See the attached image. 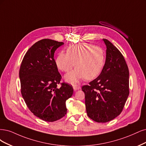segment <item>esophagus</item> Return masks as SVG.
I'll list each match as a JSON object with an SVG mask.
<instances>
[{
  "label": "esophagus",
  "mask_w": 146,
  "mask_h": 146,
  "mask_svg": "<svg viewBox=\"0 0 146 146\" xmlns=\"http://www.w3.org/2000/svg\"><path fill=\"white\" fill-rule=\"evenodd\" d=\"M73 89L74 91H76L78 90H79V89H81V87L78 86H73Z\"/></svg>",
  "instance_id": "34e87169"
}]
</instances>
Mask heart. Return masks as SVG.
Here are the masks:
<instances>
[{
	"label": "heart",
	"mask_w": 146,
	"mask_h": 146,
	"mask_svg": "<svg viewBox=\"0 0 146 146\" xmlns=\"http://www.w3.org/2000/svg\"><path fill=\"white\" fill-rule=\"evenodd\" d=\"M105 54L100 46L90 44L71 45L67 49V53L60 52L55 60L56 66L61 71L68 72L74 66L76 68L67 73L65 79L74 84L86 78L91 80L97 77L104 67Z\"/></svg>",
	"instance_id": "heart-1"
}]
</instances>
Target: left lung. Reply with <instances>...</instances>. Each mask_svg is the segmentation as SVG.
Segmentation results:
<instances>
[{
    "label": "left lung",
    "instance_id": "obj_1",
    "mask_svg": "<svg viewBox=\"0 0 146 146\" xmlns=\"http://www.w3.org/2000/svg\"><path fill=\"white\" fill-rule=\"evenodd\" d=\"M106 59L101 74L84 86L88 116L97 123H107L123 111L129 95V72L123 54L106 39Z\"/></svg>",
    "mask_w": 146,
    "mask_h": 146
}]
</instances>
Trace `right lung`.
<instances>
[{"mask_svg": "<svg viewBox=\"0 0 146 146\" xmlns=\"http://www.w3.org/2000/svg\"><path fill=\"white\" fill-rule=\"evenodd\" d=\"M64 44L49 39L39 40L25 54L19 70L21 93L28 108L37 117L53 122L67 114L65 102L73 93L72 85L60 84L61 75L54 59Z\"/></svg>", "mask_w": 146, "mask_h": 146, "instance_id": "right-lung-1", "label": "right lung"}]
</instances>
